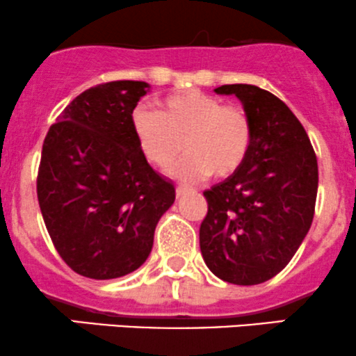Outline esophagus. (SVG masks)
<instances>
[{
    "label": "esophagus",
    "instance_id": "obj_1",
    "mask_svg": "<svg viewBox=\"0 0 356 356\" xmlns=\"http://www.w3.org/2000/svg\"><path fill=\"white\" fill-rule=\"evenodd\" d=\"M191 191H193V189L188 188V186H182V184H179L177 188H175V194H177V196L181 197V196H184V194L191 193Z\"/></svg>",
    "mask_w": 356,
    "mask_h": 356
}]
</instances>
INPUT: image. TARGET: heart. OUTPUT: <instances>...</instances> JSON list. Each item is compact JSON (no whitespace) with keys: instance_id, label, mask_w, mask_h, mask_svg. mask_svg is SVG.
<instances>
[{"instance_id":"1","label":"heart","mask_w":356,"mask_h":356,"mask_svg":"<svg viewBox=\"0 0 356 356\" xmlns=\"http://www.w3.org/2000/svg\"><path fill=\"white\" fill-rule=\"evenodd\" d=\"M131 124L145 159L156 168L170 167L184 145L188 155L174 168L184 181L232 175L245 162L252 143V121L244 107L223 106L200 90L159 100L156 112L134 111Z\"/></svg>"}]
</instances>
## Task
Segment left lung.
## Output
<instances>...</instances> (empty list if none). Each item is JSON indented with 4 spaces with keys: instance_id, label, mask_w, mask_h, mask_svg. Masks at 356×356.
Returning <instances> with one entry per match:
<instances>
[{
    "instance_id": "obj_1",
    "label": "left lung",
    "mask_w": 356,
    "mask_h": 356,
    "mask_svg": "<svg viewBox=\"0 0 356 356\" xmlns=\"http://www.w3.org/2000/svg\"><path fill=\"white\" fill-rule=\"evenodd\" d=\"M252 121L238 170L204 191L200 247L209 271L234 285H259L295 256L312 225L319 170L304 126L285 102L256 85H222Z\"/></svg>"
}]
</instances>
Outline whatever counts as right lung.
Masks as SVG:
<instances>
[{"label":"right lung","instance_id":"right-lung-1","mask_svg":"<svg viewBox=\"0 0 356 356\" xmlns=\"http://www.w3.org/2000/svg\"><path fill=\"white\" fill-rule=\"evenodd\" d=\"M145 81L85 90L52 124L42 145L37 197L59 256L74 273L112 280L147 261L175 188L145 159L133 133Z\"/></svg>","mask_w":356,"mask_h":356}]
</instances>
